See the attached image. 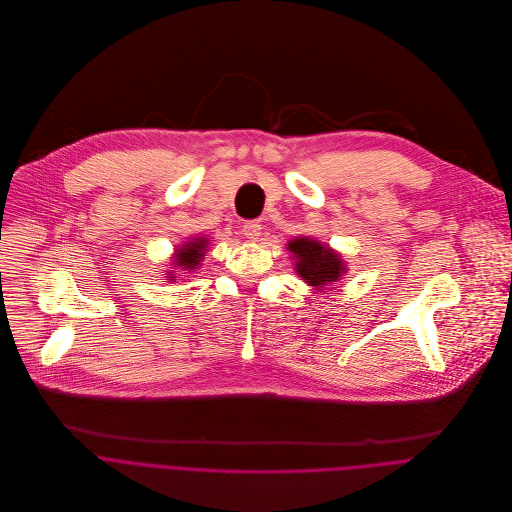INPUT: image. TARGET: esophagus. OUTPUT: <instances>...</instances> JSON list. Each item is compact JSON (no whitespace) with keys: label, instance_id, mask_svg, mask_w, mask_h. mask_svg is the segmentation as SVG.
Here are the masks:
<instances>
[{"label":"esophagus","instance_id":"1","mask_svg":"<svg viewBox=\"0 0 512 512\" xmlns=\"http://www.w3.org/2000/svg\"><path fill=\"white\" fill-rule=\"evenodd\" d=\"M260 230H262V226H260V222H256V220L246 222V224L242 226V232H244V236H246L248 240H258Z\"/></svg>","mask_w":512,"mask_h":512}]
</instances>
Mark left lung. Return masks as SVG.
I'll list each match as a JSON object with an SVG mask.
<instances>
[{
	"label": "left lung",
	"instance_id": "obj_1",
	"mask_svg": "<svg viewBox=\"0 0 512 512\" xmlns=\"http://www.w3.org/2000/svg\"><path fill=\"white\" fill-rule=\"evenodd\" d=\"M288 250L294 254V270L298 276L317 290L337 282L347 270L337 252L313 238L298 236L288 242Z\"/></svg>",
	"mask_w": 512,
	"mask_h": 512
}]
</instances>
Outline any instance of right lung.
Masks as SVG:
<instances>
[{
    "label": "right lung",
    "instance_id": "1",
    "mask_svg": "<svg viewBox=\"0 0 512 512\" xmlns=\"http://www.w3.org/2000/svg\"><path fill=\"white\" fill-rule=\"evenodd\" d=\"M206 248H208V238H193L189 242H185L181 248H177L175 252V266L181 268V270H195L199 266V262L203 260V254H206ZM169 280H175L177 276H167Z\"/></svg>",
    "mask_w": 512,
    "mask_h": 512
}]
</instances>
